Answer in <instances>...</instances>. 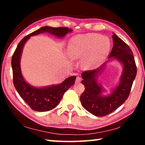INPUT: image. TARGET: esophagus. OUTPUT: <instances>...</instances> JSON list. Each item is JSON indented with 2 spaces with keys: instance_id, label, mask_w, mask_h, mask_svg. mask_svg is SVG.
Returning <instances> with one entry per match:
<instances>
[{
  "instance_id": "esophagus-1",
  "label": "esophagus",
  "mask_w": 145,
  "mask_h": 145,
  "mask_svg": "<svg viewBox=\"0 0 145 145\" xmlns=\"http://www.w3.org/2000/svg\"><path fill=\"white\" fill-rule=\"evenodd\" d=\"M82 80V78L79 77H77V78H76V80H75V82L76 83H80V82H81Z\"/></svg>"
}]
</instances>
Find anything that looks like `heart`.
<instances>
[{
	"label": "heart",
	"mask_w": 145,
	"mask_h": 145,
	"mask_svg": "<svg viewBox=\"0 0 145 145\" xmlns=\"http://www.w3.org/2000/svg\"><path fill=\"white\" fill-rule=\"evenodd\" d=\"M110 46L109 38L99 34L78 35L71 41L69 54L74 59L86 57V66L89 68H96L106 57Z\"/></svg>",
	"instance_id": "1"
}]
</instances>
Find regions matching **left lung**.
Instances as JSON below:
<instances>
[{
  "label": "left lung",
  "mask_w": 145,
  "mask_h": 145,
  "mask_svg": "<svg viewBox=\"0 0 145 145\" xmlns=\"http://www.w3.org/2000/svg\"><path fill=\"white\" fill-rule=\"evenodd\" d=\"M113 47L109 58L114 57L121 61L123 72L118 86L109 97H102V89L97 83V76L102 67L93 70L84 71L82 73L81 83L85 90L80 95L82 105L90 113L97 116H104L111 113L128 99L132 84L137 73V67L132 51L129 46L115 34L112 35Z\"/></svg>",
  "instance_id": "8db88e82"
}]
</instances>
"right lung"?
I'll return each mask as SVG.
<instances>
[{"label": "right lung", "instance_id": "add662e5", "mask_svg": "<svg viewBox=\"0 0 145 145\" xmlns=\"http://www.w3.org/2000/svg\"><path fill=\"white\" fill-rule=\"evenodd\" d=\"M68 27H43L24 37L18 43L11 59L13 69V84L20 96L32 109L36 111H48L57 106L60 102L65 93L74 84L76 76L68 77L61 84L43 88H36L31 86L24 79L21 73L20 60L23 46L25 41L32 36L42 33H49L58 37H64L68 33L72 32Z\"/></svg>", "mask_w": 145, "mask_h": 145}]
</instances>
